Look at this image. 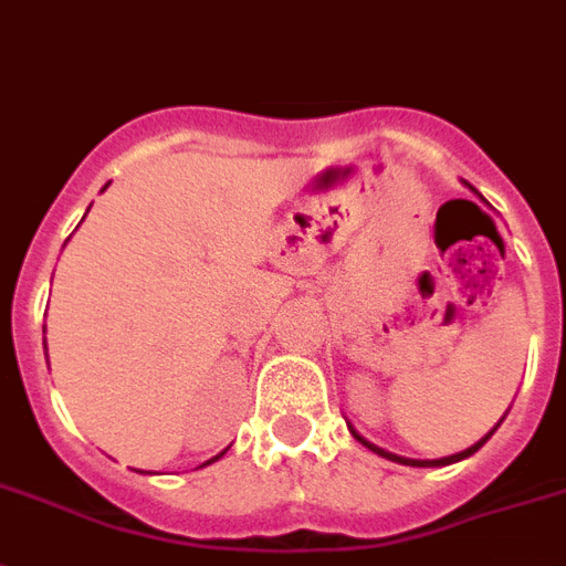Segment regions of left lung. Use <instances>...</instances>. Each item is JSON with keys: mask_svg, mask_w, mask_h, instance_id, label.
Listing matches in <instances>:
<instances>
[{"mask_svg": "<svg viewBox=\"0 0 566 566\" xmlns=\"http://www.w3.org/2000/svg\"><path fill=\"white\" fill-rule=\"evenodd\" d=\"M494 433V431H492ZM492 433H489V437H492ZM353 437H356L358 442H361V446H367L370 448V451H376L378 457H387V460H394V462H401V465H419V469H431V465H451V462H457V460H465V457H471L474 454V451H478V448H483L485 446V440H489V437H483V440L478 442V446H471V448H465V451H460V454H451V457H442V460H408V457H399V454H390V451H385V448H378V446H373V442H367L364 440V437H358L356 431H353Z\"/></svg>", "mask_w": 566, "mask_h": 566, "instance_id": "1", "label": "left lung"}]
</instances>
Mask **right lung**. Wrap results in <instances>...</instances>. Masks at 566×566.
Instances as JSON below:
<instances>
[{"label": "right lung", "instance_id": "right-lung-1", "mask_svg": "<svg viewBox=\"0 0 566 566\" xmlns=\"http://www.w3.org/2000/svg\"><path fill=\"white\" fill-rule=\"evenodd\" d=\"M219 457H222V454H219ZM219 457H213V460H219ZM213 460H208V462H213ZM208 462H205V465H208Z\"/></svg>", "mask_w": 566, "mask_h": 566}]
</instances>
